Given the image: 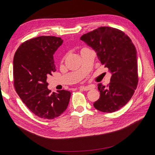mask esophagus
Listing matches in <instances>:
<instances>
[{
    "instance_id": "obj_1",
    "label": "esophagus",
    "mask_w": 155,
    "mask_h": 155,
    "mask_svg": "<svg viewBox=\"0 0 155 155\" xmlns=\"http://www.w3.org/2000/svg\"><path fill=\"white\" fill-rule=\"evenodd\" d=\"M94 86H91V85H88V86H82V87H80V88L82 89L83 91H90L91 89L94 88Z\"/></svg>"
}]
</instances>
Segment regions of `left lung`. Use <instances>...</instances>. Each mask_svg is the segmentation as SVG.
<instances>
[{
	"mask_svg": "<svg viewBox=\"0 0 155 155\" xmlns=\"http://www.w3.org/2000/svg\"><path fill=\"white\" fill-rule=\"evenodd\" d=\"M80 39L96 51L101 63L112 73L107 87L98 84L100 97L94 107L103 112L118 110L131 99L138 84L136 48L123 31L100 27L82 35Z\"/></svg>",
	"mask_w": 155,
	"mask_h": 155,
	"instance_id": "8db88e82",
	"label": "left lung"
}]
</instances>
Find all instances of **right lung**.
<instances>
[{
  "mask_svg": "<svg viewBox=\"0 0 155 155\" xmlns=\"http://www.w3.org/2000/svg\"><path fill=\"white\" fill-rule=\"evenodd\" d=\"M60 37L41 36L26 41L16 50L13 60L14 86L22 101L41 118L53 119L67 109L71 93H51L47 76L56 71L53 54L62 44Z\"/></svg>",
  "mask_w": 155,
  "mask_h": 155,
  "instance_id": "obj_1",
  "label": "right lung"
}]
</instances>
